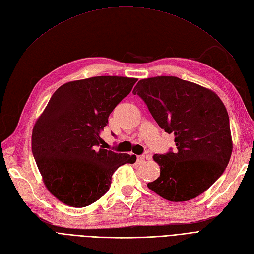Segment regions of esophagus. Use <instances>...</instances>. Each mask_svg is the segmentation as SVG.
Wrapping results in <instances>:
<instances>
[{"instance_id": "esophagus-1", "label": "esophagus", "mask_w": 254, "mask_h": 254, "mask_svg": "<svg viewBox=\"0 0 254 254\" xmlns=\"http://www.w3.org/2000/svg\"><path fill=\"white\" fill-rule=\"evenodd\" d=\"M145 155H139V156H137V162L138 164H143V162L145 161Z\"/></svg>"}]
</instances>
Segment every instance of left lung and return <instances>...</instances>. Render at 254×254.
Wrapping results in <instances>:
<instances>
[{
    "instance_id": "obj_1",
    "label": "left lung",
    "mask_w": 254,
    "mask_h": 254,
    "mask_svg": "<svg viewBox=\"0 0 254 254\" xmlns=\"http://www.w3.org/2000/svg\"><path fill=\"white\" fill-rule=\"evenodd\" d=\"M132 93L159 127L175 135L174 152L154 154L160 176L148 188L173 202L198 197L223 174L231 156L224 104L211 90L172 76L139 80Z\"/></svg>"
}]
</instances>
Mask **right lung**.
I'll return each mask as SVG.
<instances>
[{
    "label": "right lung",
    "instance_id": "obj_1",
    "mask_svg": "<svg viewBox=\"0 0 254 254\" xmlns=\"http://www.w3.org/2000/svg\"><path fill=\"white\" fill-rule=\"evenodd\" d=\"M136 81L93 77L65 83L51 97L34 125L32 152L47 189L63 203H94L106 194L120 166L135 162V155L103 149L100 132Z\"/></svg>",
    "mask_w": 254,
    "mask_h": 254
}]
</instances>
